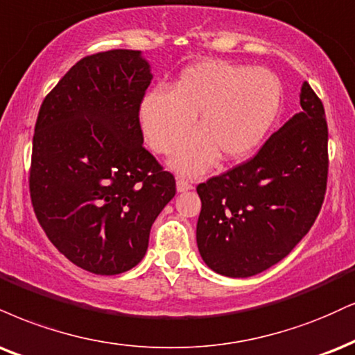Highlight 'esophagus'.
<instances>
[{"label": "esophagus", "instance_id": "obj_1", "mask_svg": "<svg viewBox=\"0 0 355 355\" xmlns=\"http://www.w3.org/2000/svg\"><path fill=\"white\" fill-rule=\"evenodd\" d=\"M191 189H193V185H191V183L187 180V178H182V177L177 178V190L180 191V193H182V191H189Z\"/></svg>", "mask_w": 355, "mask_h": 355}]
</instances>
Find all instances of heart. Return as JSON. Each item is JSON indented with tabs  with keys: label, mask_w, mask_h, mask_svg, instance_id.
<instances>
[{
	"label": "heart",
	"mask_w": 355,
	"mask_h": 355,
	"mask_svg": "<svg viewBox=\"0 0 355 355\" xmlns=\"http://www.w3.org/2000/svg\"><path fill=\"white\" fill-rule=\"evenodd\" d=\"M283 101L272 72L226 61L185 67L170 91L157 89L140 105V125L159 153H170L197 117V128L172 159L182 173H200L215 160L246 159L270 134Z\"/></svg>",
	"instance_id": "heart-1"
}]
</instances>
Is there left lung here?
<instances>
[{
    "mask_svg": "<svg viewBox=\"0 0 355 355\" xmlns=\"http://www.w3.org/2000/svg\"><path fill=\"white\" fill-rule=\"evenodd\" d=\"M301 112L253 159L196 187L202 211L196 245L203 261L228 277L254 276L293 251L321 211L327 185V122L311 85Z\"/></svg>",
    "mask_w": 355,
    "mask_h": 355,
    "instance_id": "obj_1",
    "label": "left lung"
}]
</instances>
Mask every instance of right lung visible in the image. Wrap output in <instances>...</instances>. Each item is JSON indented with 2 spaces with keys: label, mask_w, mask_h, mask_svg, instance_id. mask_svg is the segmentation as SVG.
<instances>
[{
  "label": "right lung",
  "mask_w": 355,
  "mask_h": 355,
  "mask_svg": "<svg viewBox=\"0 0 355 355\" xmlns=\"http://www.w3.org/2000/svg\"><path fill=\"white\" fill-rule=\"evenodd\" d=\"M140 51L76 62L42 101L29 193L49 241L94 275H121L147 253L175 178L144 147L139 112L150 85Z\"/></svg>",
  "instance_id": "add662e5"
}]
</instances>
